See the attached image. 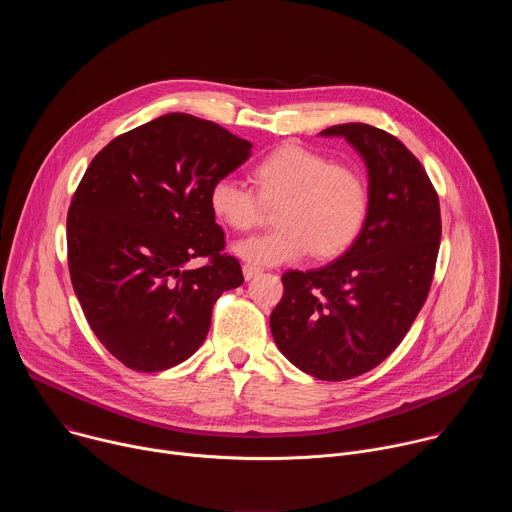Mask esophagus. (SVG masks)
<instances>
[{
	"mask_svg": "<svg viewBox=\"0 0 512 512\" xmlns=\"http://www.w3.org/2000/svg\"><path fill=\"white\" fill-rule=\"evenodd\" d=\"M261 273V267H257V265H251V263H245L243 265V275H245V279L249 281V279H253V277H257Z\"/></svg>",
	"mask_w": 512,
	"mask_h": 512,
	"instance_id": "1",
	"label": "esophagus"
}]
</instances>
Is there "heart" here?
Segmentation results:
<instances>
[{
    "mask_svg": "<svg viewBox=\"0 0 512 512\" xmlns=\"http://www.w3.org/2000/svg\"><path fill=\"white\" fill-rule=\"evenodd\" d=\"M253 182L263 202H279V227L233 245V253L251 265L298 261L310 251L318 259L336 257L352 245L367 218L369 190L362 174L300 143H283L265 154L253 168ZM259 198L225 176L210 186L208 206L218 223L243 233L259 223Z\"/></svg>",
    "mask_w": 512,
    "mask_h": 512,
    "instance_id": "b5f03b06",
    "label": "heart"
}]
</instances>
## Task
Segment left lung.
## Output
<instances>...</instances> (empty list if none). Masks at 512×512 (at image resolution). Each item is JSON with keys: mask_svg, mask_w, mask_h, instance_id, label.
<instances>
[{"mask_svg": "<svg viewBox=\"0 0 512 512\" xmlns=\"http://www.w3.org/2000/svg\"><path fill=\"white\" fill-rule=\"evenodd\" d=\"M369 176V210L332 263L283 273L269 318L281 354L322 381L369 373L405 338L433 279L442 239L440 200L419 160L391 133L364 123L328 127Z\"/></svg>", "mask_w": 512, "mask_h": 512, "instance_id": "8db88e82", "label": "left lung"}]
</instances>
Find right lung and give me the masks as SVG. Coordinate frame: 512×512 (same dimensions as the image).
<instances>
[{
	"label": "right lung",
	"instance_id": "1",
	"mask_svg": "<svg viewBox=\"0 0 512 512\" xmlns=\"http://www.w3.org/2000/svg\"><path fill=\"white\" fill-rule=\"evenodd\" d=\"M251 148L212 121L168 113L115 137L87 168L66 218L68 269L89 326L125 367L158 373L190 358L214 302L243 283L208 192ZM196 256L209 263L188 268Z\"/></svg>",
	"mask_w": 512,
	"mask_h": 512
}]
</instances>
